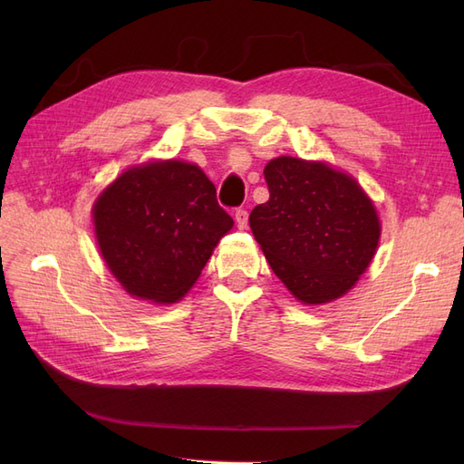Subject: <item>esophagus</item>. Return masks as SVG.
I'll return each mask as SVG.
<instances>
[{
  "label": "esophagus",
  "mask_w": 464,
  "mask_h": 464,
  "mask_svg": "<svg viewBox=\"0 0 464 464\" xmlns=\"http://www.w3.org/2000/svg\"><path fill=\"white\" fill-rule=\"evenodd\" d=\"M234 218H236L237 228H240V230L247 228V210L246 208H237L234 213Z\"/></svg>",
  "instance_id": "obj_1"
}]
</instances>
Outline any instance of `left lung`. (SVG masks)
<instances>
[{"label": "left lung", "mask_w": 464, "mask_h": 464, "mask_svg": "<svg viewBox=\"0 0 464 464\" xmlns=\"http://www.w3.org/2000/svg\"><path fill=\"white\" fill-rule=\"evenodd\" d=\"M269 201L249 227L275 275L304 304L341 298L368 269L382 236L358 181L325 162L278 157L265 166Z\"/></svg>", "instance_id": "1"}]
</instances>
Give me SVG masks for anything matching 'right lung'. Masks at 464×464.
Wrapping results in <instances>:
<instances>
[{"label":"right lung","instance_id":"obj_1","mask_svg":"<svg viewBox=\"0 0 464 464\" xmlns=\"http://www.w3.org/2000/svg\"><path fill=\"white\" fill-rule=\"evenodd\" d=\"M98 247L131 296L174 304L195 285L232 217L199 166L154 160L131 166L92 207Z\"/></svg>","mask_w":464,"mask_h":464}]
</instances>
